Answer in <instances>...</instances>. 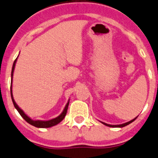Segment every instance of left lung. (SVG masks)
Here are the masks:
<instances>
[{
  "mask_svg": "<svg viewBox=\"0 0 158 158\" xmlns=\"http://www.w3.org/2000/svg\"><path fill=\"white\" fill-rule=\"evenodd\" d=\"M136 118H137V116H136V118H133V119H132V120H130V121L127 122V123H123V124H119V125H110V124H107V123H103V122H101V121H100V122H101V123H102V124H104V125L107 126V127H114V128H117V127H118V128H122V127H126V126L129 125V124H130V123H133V122L134 121V120L136 119Z\"/></svg>",
  "mask_w": 158,
  "mask_h": 158,
  "instance_id": "obj_1",
  "label": "left lung"
}]
</instances>
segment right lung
<instances>
[{
	"label": "right lung",
	"mask_w": 158,
	"mask_h": 158,
	"mask_svg": "<svg viewBox=\"0 0 158 158\" xmlns=\"http://www.w3.org/2000/svg\"><path fill=\"white\" fill-rule=\"evenodd\" d=\"M18 57H19V56H18ZM18 57L16 58V60H15L14 64H13L12 66V70H11V80H10V96H11V99H12V102L14 104L15 108L17 109L18 112H19V114L21 115V116L28 123H29L30 125L33 126V127H35L37 128H49V127H52L53 126L57 125L58 123H60L63 119L64 118V117L66 116V114H67V109H68V106H69V102H70V99L68 100L67 103L66 104L65 107H64V110L63 112L58 115L57 117H56V118H51V119L49 120H33L30 118L29 116L26 115L25 113L23 110H22L21 108H19V106H18L17 103L15 102V101L14 97H13V94H12V82H13V75H14V70H15V64L16 62H17Z\"/></svg>",
	"instance_id": "add662e5"
}]
</instances>
